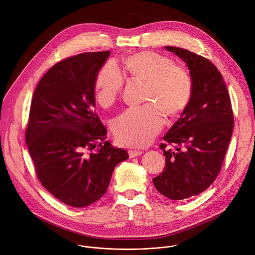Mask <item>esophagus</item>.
I'll list each match as a JSON object with an SVG mask.
<instances>
[{
  "instance_id": "34e87169",
  "label": "esophagus",
  "mask_w": 255,
  "mask_h": 255,
  "mask_svg": "<svg viewBox=\"0 0 255 255\" xmlns=\"http://www.w3.org/2000/svg\"><path fill=\"white\" fill-rule=\"evenodd\" d=\"M129 156L130 158H134V157H137V156H140L143 152L141 150H129Z\"/></svg>"
}]
</instances>
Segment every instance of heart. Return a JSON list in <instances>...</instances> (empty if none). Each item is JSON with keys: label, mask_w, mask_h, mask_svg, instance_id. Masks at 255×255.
Instances as JSON below:
<instances>
[{"label": "heart", "mask_w": 255, "mask_h": 255, "mask_svg": "<svg viewBox=\"0 0 255 255\" xmlns=\"http://www.w3.org/2000/svg\"><path fill=\"white\" fill-rule=\"evenodd\" d=\"M124 72L146 82L145 101L116 117L112 129L120 144L142 147L149 144L165 123V113L175 116L186 108L192 97V79L188 72L172 61L153 52H140L127 57ZM124 84L119 67L112 61L99 70L96 81V101L102 107L112 106Z\"/></svg>", "instance_id": "1"}]
</instances>
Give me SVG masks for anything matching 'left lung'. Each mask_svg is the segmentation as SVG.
<instances>
[{
  "label": "left lung",
  "instance_id": "1",
  "mask_svg": "<svg viewBox=\"0 0 255 255\" xmlns=\"http://www.w3.org/2000/svg\"><path fill=\"white\" fill-rule=\"evenodd\" d=\"M187 65L192 79V97L180 118L163 140L164 171L153 178L158 192L182 200L207 189L216 179L233 130L230 97L221 73L208 59L188 50L166 46Z\"/></svg>",
  "mask_w": 255,
  "mask_h": 255
}]
</instances>
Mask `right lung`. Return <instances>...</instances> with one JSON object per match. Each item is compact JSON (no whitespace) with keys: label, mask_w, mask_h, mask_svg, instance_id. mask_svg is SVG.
Segmentation results:
<instances>
[{"label":"right lung","mask_w":255,"mask_h":255,"mask_svg":"<svg viewBox=\"0 0 255 255\" xmlns=\"http://www.w3.org/2000/svg\"><path fill=\"white\" fill-rule=\"evenodd\" d=\"M109 55L83 53L58 62L32 98L26 143L37 176L54 197L72 207L99 200L116 165L129 158L126 150L108 141L102 144L107 130L95 112V81Z\"/></svg>","instance_id":"add662e5"}]
</instances>
